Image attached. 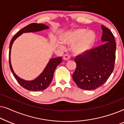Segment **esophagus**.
Instances as JSON below:
<instances>
[{"label": "esophagus", "instance_id": "esophagus-1", "mask_svg": "<svg viewBox=\"0 0 124 124\" xmlns=\"http://www.w3.org/2000/svg\"><path fill=\"white\" fill-rule=\"evenodd\" d=\"M63 59H64V60H69V59H70V56L68 55V54H65V55H64Z\"/></svg>", "mask_w": 124, "mask_h": 124}]
</instances>
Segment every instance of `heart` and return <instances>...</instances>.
<instances>
[{"mask_svg": "<svg viewBox=\"0 0 124 124\" xmlns=\"http://www.w3.org/2000/svg\"><path fill=\"white\" fill-rule=\"evenodd\" d=\"M95 40V35L92 31L87 32L84 29L69 31L62 37L63 43L73 45V50L76 54H81L87 51L92 46ZM61 47L63 46L60 45Z\"/></svg>", "mask_w": 124, "mask_h": 124, "instance_id": "obj_1", "label": "heart"}]
</instances>
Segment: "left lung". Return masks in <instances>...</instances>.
<instances>
[{"label":"left lung","mask_w":124,"mask_h":124,"mask_svg":"<svg viewBox=\"0 0 124 124\" xmlns=\"http://www.w3.org/2000/svg\"><path fill=\"white\" fill-rule=\"evenodd\" d=\"M103 44L77 55V64L73 79L78 87L93 90L103 85L111 76L115 67L116 43L109 29L101 25Z\"/></svg>","instance_id":"1"}]
</instances>
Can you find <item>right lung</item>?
<instances>
[{
	"label": "right lung",
	"instance_id": "add662e5",
	"mask_svg": "<svg viewBox=\"0 0 124 124\" xmlns=\"http://www.w3.org/2000/svg\"><path fill=\"white\" fill-rule=\"evenodd\" d=\"M48 27L43 23H31L30 24L27 25L20 31H18L16 35L12 38L9 45V64L10 69L12 73L13 76L16 78L17 82L21 85L22 87L25 88V89L30 91H38L44 90L50 86L53 78L54 73L56 68L62 62V57H59L56 58L51 59L47 64L45 70L42 73V74L38 78L33 81H27L23 79H22L16 75L13 72L11 64V60H10V54H11V50L12 45L14 40L21 35L23 33H28V32H35L42 30L43 29H48Z\"/></svg>",
	"mask_w": 124,
	"mask_h": 124
}]
</instances>
